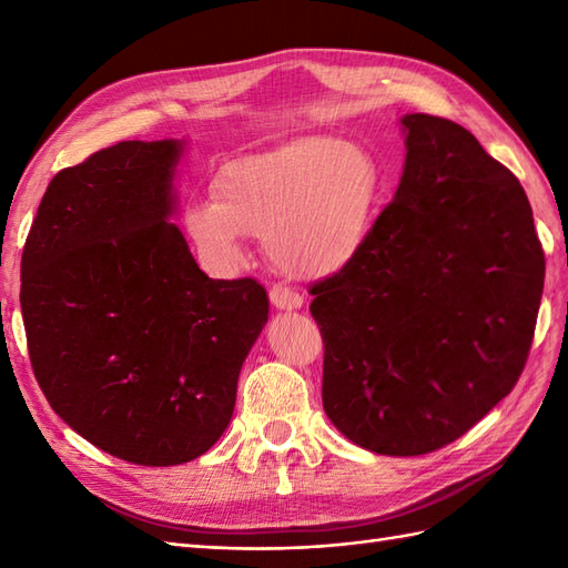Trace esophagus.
Listing matches in <instances>:
<instances>
[{
	"label": "esophagus",
	"instance_id": "34e87169",
	"mask_svg": "<svg viewBox=\"0 0 568 568\" xmlns=\"http://www.w3.org/2000/svg\"><path fill=\"white\" fill-rule=\"evenodd\" d=\"M271 303L275 310H283V312H293L303 307V297H300L295 291H287L283 285H275L271 291Z\"/></svg>",
	"mask_w": 568,
	"mask_h": 568
}]
</instances>
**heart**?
<instances>
[{"label": "heart", "instance_id": "1", "mask_svg": "<svg viewBox=\"0 0 568 568\" xmlns=\"http://www.w3.org/2000/svg\"><path fill=\"white\" fill-rule=\"evenodd\" d=\"M385 195L376 155L342 136H300L226 163L214 202H192L185 232L210 268L244 258V236L263 239L277 271L327 281L371 246Z\"/></svg>", "mask_w": 568, "mask_h": 568}]
</instances>
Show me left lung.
<instances>
[{
    "mask_svg": "<svg viewBox=\"0 0 568 568\" xmlns=\"http://www.w3.org/2000/svg\"><path fill=\"white\" fill-rule=\"evenodd\" d=\"M405 165L371 246L322 281V403L385 456L452 444L508 395L532 346L545 251L508 168L449 119L405 114Z\"/></svg>",
    "mask_w": 568,
    "mask_h": 568,
    "instance_id": "left-lung-1",
    "label": "left lung"
}]
</instances>
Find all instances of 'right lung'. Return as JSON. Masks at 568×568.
I'll use <instances>...</instances> for the list:
<instances>
[{"instance_id":"add662e5","label":"right lung","mask_w":568,"mask_h":568,"mask_svg":"<svg viewBox=\"0 0 568 568\" xmlns=\"http://www.w3.org/2000/svg\"><path fill=\"white\" fill-rule=\"evenodd\" d=\"M185 141H122L60 171L21 256V315L45 400L139 466L202 456L234 415L268 322L253 277L212 281L173 224Z\"/></svg>"}]
</instances>
